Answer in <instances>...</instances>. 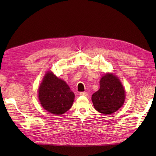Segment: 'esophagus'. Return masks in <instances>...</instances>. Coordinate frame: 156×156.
Segmentation results:
<instances>
[{
    "label": "esophagus",
    "instance_id": "34e87169",
    "mask_svg": "<svg viewBox=\"0 0 156 156\" xmlns=\"http://www.w3.org/2000/svg\"><path fill=\"white\" fill-rule=\"evenodd\" d=\"M79 95L81 96H88V93L86 92H81L79 93Z\"/></svg>",
    "mask_w": 156,
    "mask_h": 156
}]
</instances>
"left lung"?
I'll return each mask as SVG.
<instances>
[{
    "mask_svg": "<svg viewBox=\"0 0 156 156\" xmlns=\"http://www.w3.org/2000/svg\"><path fill=\"white\" fill-rule=\"evenodd\" d=\"M100 88L92 96L95 109L103 115L115 112L123 105L125 90L120 79L115 75L107 73L101 78Z\"/></svg>",
    "mask_w": 156,
    "mask_h": 156,
    "instance_id": "8db88e82",
    "label": "left lung"
}]
</instances>
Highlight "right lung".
Segmentation results:
<instances>
[{"label":"right lung","mask_w":156,"mask_h":156,"mask_svg":"<svg viewBox=\"0 0 156 156\" xmlns=\"http://www.w3.org/2000/svg\"><path fill=\"white\" fill-rule=\"evenodd\" d=\"M38 98L46 111L60 115L72 107L75 94L66 83L48 71L40 85Z\"/></svg>","instance_id":"right-lung-1"}]
</instances>
